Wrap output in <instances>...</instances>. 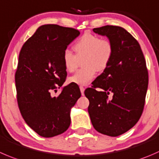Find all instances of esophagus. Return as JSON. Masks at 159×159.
Masks as SVG:
<instances>
[{
  "mask_svg": "<svg viewBox=\"0 0 159 159\" xmlns=\"http://www.w3.org/2000/svg\"><path fill=\"white\" fill-rule=\"evenodd\" d=\"M80 90H81V95H84V88L83 86H80Z\"/></svg>",
  "mask_w": 159,
  "mask_h": 159,
  "instance_id": "obj_1",
  "label": "esophagus"
}]
</instances>
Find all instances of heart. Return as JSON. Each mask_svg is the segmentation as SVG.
Listing matches in <instances>:
<instances>
[{
	"label": "heart",
	"mask_w": 159,
	"mask_h": 159,
	"mask_svg": "<svg viewBox=\"0 0 159 159\" xmlns=\"http://www.w3.org/2000/svg\"><path fill=\"white\" fill-rule=\"evenodd\" d=\"M76 54L65 50L62 55L64 67L73 72L78 67L79 60L83 59L84 68L78 70L70 78V81L78 85H87L95 78L96 70H105L113 55V46L108 39H101L96 35L84 33L74 46Z\"/></svg>",
	"instance_id": "obj_1"
}]
</instances>
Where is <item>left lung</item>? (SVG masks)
I'll return each instance as SVG.
<instances>
[{
	"label": "left lung",
	"instance_id": "8db88e82",
	"mask_svg": "<svg viewBox=\"0 0 159 159\" xmlns=\"http://www.w3.org/2000/svg\"><path fill=\"white\" fill-rule=\"evenodd\" d=\"M93 32L109 38L113 55L92 88L84 91L88 111L97 131L116 137L131 129L143 112L148 84L146 61L137 39L124 28L105 25Z\"/></svg>",
	"mask_w": 159,
	"mask_h": 159
}]
</instances>
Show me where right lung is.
Segmentation results:
<instances>
[{"instance_id":"add662e5","label":"right lung","mask_w":159,"mask_h":159,"mask_svg":"<svg viewBox=\"0 0 159 159\" xmlns=\"http://www.w3.org/2000/svg\"><path fill=\"white\" fill-rule=\"evenodd\" d=\"M79 34L73 28L44 25L20 50L15 76L18 108L26 124L43 138L61 134L68 129L70 109L81 95L71 84L57 97L51 95L65 81L63 53Z\"/></svg>"}]
</instances>
